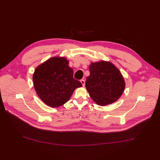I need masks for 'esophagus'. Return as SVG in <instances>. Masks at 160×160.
I'll use <instances>...</instances> for the list:
<instances>
[{
    "label": "esophagus",
    "mask_w": 160,
    "mask_h": 160,
    "mask_svg": "<svg viewBox=\"0 0 160 160\" xmlns=\"http://www.w3.org/2000/svg\"><path fill=\"white\" fill-rule=\"evenodd\" d=\"M80 82L82 83V85L84 87V86H85V80H80Z\"/></svg>",
    "instance_id": "obj_1"
}]
</instances>
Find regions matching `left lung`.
<instances>
[{
    "label": "left lung",
    "mask_w": 160,
    "mask_h": 160,
    "mask_svg": "<svg viewBox=\"0 0 160 160\" xmlns=\"http://www.w3.org/2000/svg\"><path fill=\"white\" fill-rule=\"evenodd\" d=\"M85 87L98 105L106 106L115 102L123 92L125 83L118 68L108 61L92 62Z\"/></svg>",
    "instance_id": "left-lung-1"
}]
</instances>
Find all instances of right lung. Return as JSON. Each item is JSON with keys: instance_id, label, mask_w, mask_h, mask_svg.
<instances>
[{"instance_id": "add662e5", "label": "right lung", "mask_w": 160, "mask_h": 160, "mask_svg": "<svg viewBox=\"0 0 160 160\" xmlns=\"http://www.w3.org/2000/svg\"><path fill=\"white\" fill-rule=\"evenodd\" d=\"M64 58L54 57L39 65L33 81L38 97L47 105L57 108L70 99L75 88L82 87L73 78V70Z\"/></svg>"}]
</instances>
